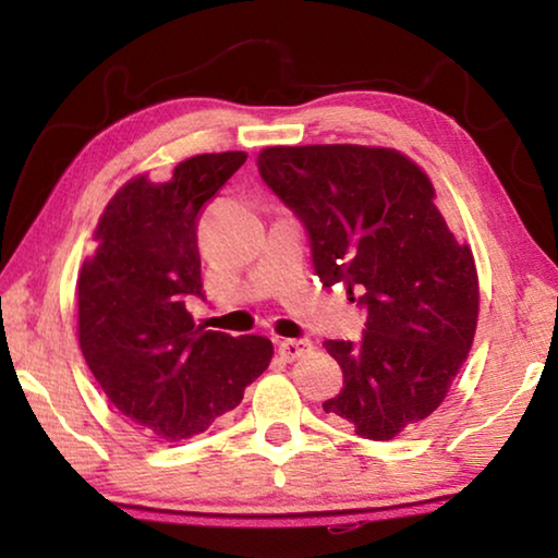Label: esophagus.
Here are the masks:
<instances>
[{
    "instance_id": "34e87169",
    "label": "esophagus",
    "mask_w": 558,
    "mask_h": 558,
    "mask_svg": "<svg viewBox=\"0 0 558 558\" xmlns=\"http://www.w3.org/2000/svg\"><path fill=\"white\" fill-rule=\"evenodd\" d=\"M310 349H313V342H310V339H282L278 344V352L286 362H295V359H300L302 354H307Z\"/></svg>"
}]
</instances>
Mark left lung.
I'll return each mask as SVG.
<instances>
[{"mask_svg": "<svg viewBox=\"0 0 558 558\" xmlns=\"http://www.w3.org/2000/svg\"><path fill=\"white\" fill-rule=\"evenodd\" d=\"M258 172L305 226L325 288L366 310L359 342L327 339L344 386L329 418L391 440L438 409L477 327L475 258L433 204V184L386 147H266Z\"/></svg>", "mask_w": 558, "mask_h": 558, "instance_id": "1", "label": "left lung"}]
</instances>
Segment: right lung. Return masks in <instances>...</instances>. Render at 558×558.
<instances>
[{
    "label": "right lung",
    "mask_w": 558,
    "mask_h": 558,
    "mask_svg": "<svg viewBox=\"0 0 558 558\" xmlns=\"http://www.w3.org/2000/svg\"><path fill=\"white\" fill-rule=\"evenodd\" d=\"M245 153L196 155L165 184L135 177L102 211L96 256L78 276V342L110 403L147 433H204L268 369L272 344L196 327L204 300L196 219L245 162Z\"/></svg>",
    "instance_id": "right-lung-1"
}]
</instances>
